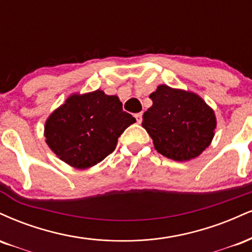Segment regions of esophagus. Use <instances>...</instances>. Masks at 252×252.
<instances>
[{
  "label": "esophagus",
  "instance_id": "1",
  "mask_svg": "<svg viewBox=\"0 0 252 252\" xmlns=\"http://www.w3.org/2000/svg\"><path fill=\"white\" fill-rule=\"evenodd\" d=\"M134 117H135V119H137L138 123H141V120H143V113H137Z\"/></svg>",
  "mask_w": 252,
  "mask_h": 252
}]
</instances>
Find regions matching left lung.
Segmentation results:
<instances>
[{
  "mask_svg": "<svg viewBox=\"0 0 252 252\" xmlns=\"http://www.w3.org/2000/svg\"><path fill=\"white\" fill-rule=\"evenodd\" d=\"M150 99L153 105L143 115V127L160 155L185 161L209 146L216 117L202 97L161 85L150 94Z\"/></svg>",
  "mask_w": 252,
  "mask_h": 252,
  "instance_id": "obj_1",
  "label": "left lung"
}]
</instances>
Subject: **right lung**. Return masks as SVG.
Masks as SVG:
<instances>
[{
	"instance_id": "right-lung-1",
	"label": "right lung",
	"mask_w": 252,
	"mask_h": 252,
	"mask_svg": "<svg viewBox=\"0 0 252 252\" xmlns=\"http://www.w3.org/2000/svg\"><path fill=\"white\" fill-rule=\"evenodd\" d=\"M135 123L115 95L95 91L72 95L48 118L44 137L61 160L76 168L96 165L113 152L118 138Z\"/></svg>"
}]
</instances>
